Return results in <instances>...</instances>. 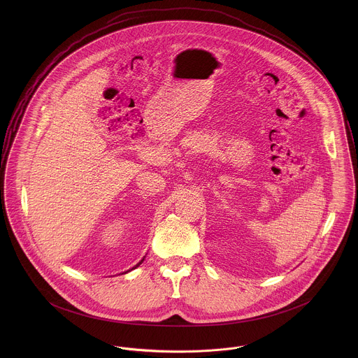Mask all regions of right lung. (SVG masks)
Returning a JSON list of instances; mask_svg holds the SVG:
<instances>
[{"label":"right lung","instance_id":"obj_1","mask_svg":"<svg viewBox=\"0 0 358 358\" xmlns=\"http://www.w3.org/2000/svg\"><path fill=\"white\" fill-rule=\"evenodd\" d=\"M142 262H143V259H142V260H141V262H139V263H138V264H136V267H134V268H136V267H138V266H139V264H141V263H142Z\"/></svg>","mask_w":358,"mask_h":358}]
</instances>
